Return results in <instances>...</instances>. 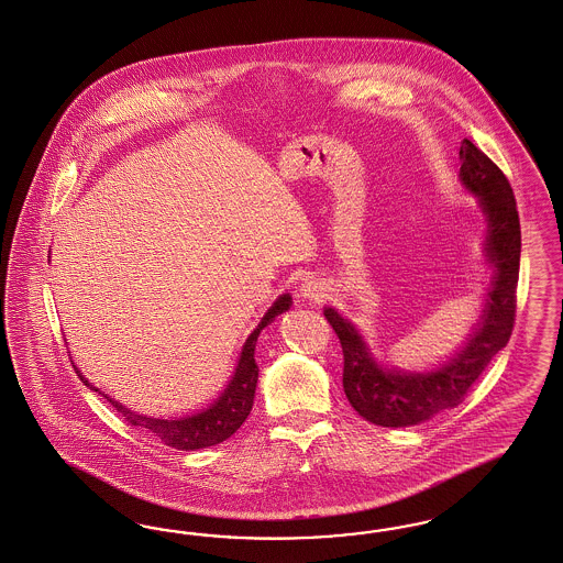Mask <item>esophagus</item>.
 Returning a JSON list of instances; mask_svg holds the SVG:
<instances>
[{
    "label": "esophagus",
    "mask_w": 563,
    "mask_h": 563,
    "mask_svg": "<svg viewBox=\"0 0 563 563\" xmlns=\"http://www.w3.org/2000/svg\"><path fill=\"white\" fill-rule=\"evenodd\" d=\"M301 292L308 299H320L322 297V287H320L318 280H306V285L301 287Z\"/></svg>",
    "instance_id": "esophagus-1"
}]
</instances>
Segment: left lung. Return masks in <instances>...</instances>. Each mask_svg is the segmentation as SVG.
Listing matches in <instances>:
<instances>
[{
    "mask_svg": "<svg viewBox=\"0 0 563 563\" xmlns=\"http://www.w3.org/2000/svg\"><path fill=\"white\" fill-rule=\"evenodd\" d=\"M460 178L481 197L486 213V255L495 266L485 313L464 351L443 368L428 374H406L378 368L345 318L324 310L343 347V388L351 408L376 427H411L460 406L490 360L504 350L516 322V291L520 274V216L514 189L501 168L470 139L460 147Z\"/></svg>",
    "mask_w": 563,
    "mask_h": 563,
    "instance_id": "left-lung-1",
    "label": "left lung"
}]
</instances>
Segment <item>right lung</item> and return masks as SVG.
I'll return each instance as SVG.
<instances>
[{
    "label": "right lung",
    "mask_w": 563,
    "mask_h": 563,
    "mask_svg": "<svg viewBox=\"0 0 563 563\" xmlns=\"http://www.w3.org/2000/svg\"><path fill=\"white\" fill-rule=\"evenodd\" d=\"M289 306H291V295H283L276 299V303L272 306L268 313L262 318V322L257 324V329L253 330L250 339L245 341L239 364L234 369L233 380L229 383V387L224 388L222 397H218V401H213L212 406L203 409L201 413L180 418V420H157V418L139 416L135 411L120 406L114 399H110L108 395H103V393L101 395L124 418V422L152 432L168 446H175L180 451H195V449H203V446L218 445V443L227 441L247 420V416L252 411L257 372H260L255 364V357H253L255 341H257L262 329L268 327L278 313L289 310ZM77 374L87 387L99 393V388L89 385V380L78 369Z\"/></svg>",
    "instance_id": "add662e5"
}]
</instances>
